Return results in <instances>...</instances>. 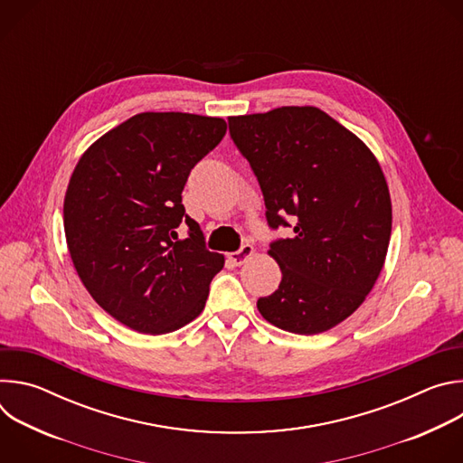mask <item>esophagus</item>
<instances>
[{"label":"esophagus","instance_id":"obj_1","mask_svg":"<svg viewBox=\"0 0 463 463\" xmlns=\"http://www.w3.org/2000/svg\"><path fill=\"white\" fill-rule=\"evenodd\" d=\"M252 254H254V247L249 245V243H245V245H241L240 250L229 252L227 258H229V261L232 263V266H243V263H245Z\"/></svg>","mask_w":463,"mask_h":463}]
</instances>
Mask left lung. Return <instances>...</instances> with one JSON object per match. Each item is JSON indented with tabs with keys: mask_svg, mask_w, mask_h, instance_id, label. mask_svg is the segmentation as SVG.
<instances>
[{
	"mask_svg": "<svg viewBox=\"0 0 463 463\" xmlns=\"http://www.w3.org/2000/svg\"><path fill=\"white\" fill-rule=\"evenodd\" d=\"M229 131L258 177L268 223L295 220L293 238L268 250L282 280L258 311L291 334L327 332L364 302L384 266L392 202L381 165L315 106L229 117Z\"/></svg>",
	"mask_w": 463,
	"mask_h": 463,
	"instance_id": "obj_1",
	"label": "left lung"
}]
</instances>
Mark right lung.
Wrapping results in <instances>:
<instances>
[{
    "label": "right lung",
    "mask_w": 463,
    "mask_h": 463,
    "mask_svg": "<svg viewBox=\"0 0 463 463\" xmlns=\"http://www.w3.org/2000/svg\"><path fill=\"white\" fill-rule=\"evenodd\" d=\"M227 122L145 111L99 137L79 159L63 197L73 266L93 300L139 334L163 335L205 307L225 258L205 249L184 214L190 170L223 139ZM184 221L189 236L175 229Z\"/></svg>",
    "instance_id": "add662e5"
}]
</instances>
